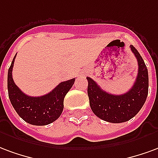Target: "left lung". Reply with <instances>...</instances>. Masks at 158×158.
I'll return each mask as SVG.
<instances>
[{"instance_id": "8db88e82", "label": "left lung", "mask_w": 158, "mask_h": 158, "mask_svg": "<svg viewBox=\"0 0 158 158\" xmlns=\"http://www.w3.org/2000/svg\"><path fill=\"white\" fill-rule=\"evenodd\" d=\"M131 51L138 62V75L134 85L127 93L114 95L103 90L94 81H88L87 94L91 109L94 114L110 123L126 122L137 114L146 102L148 94V71L137 49L131 45Z\"/></svg>"}]
</instances>
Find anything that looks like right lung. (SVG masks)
<instances>
[{
    "instance_id": "right-lung-1",
    "label": "right lung",
    "mask_w": 158,
    "mask_h": 158,
    "mask_svg": "<svg viewBox=\"0 0 158 158\" xmlns=\"http://www.w3.org/2000/svg\"><path fill=\"white\" fill-rule=\"evenodd\" d=\"M16 55L8 69L7 74L8 96L11 105L18 115L31 125H46L55 121L61 114L65 96L73 86L76 79L62 81L44 96H27L19 89L12 79V68Z\"/></svg>"
}]
</instances>
